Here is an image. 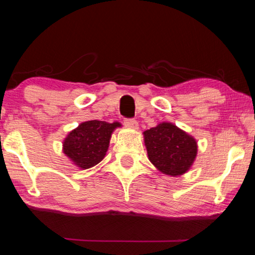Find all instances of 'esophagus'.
I'll return each mask as SVG.
<instances>
[{"instance_id":"obj_1","label":"esophagus","mask_w":255,"mask_h":255,"mask_svg":"<svg viewBox=\"0 0 255 255\" xmlns=\"http://www.w3.org/2000/svg\"><path fill=\"white\" fill-rule=\"evenodd\" d=\"M125 125H126L127 127L138 129V123L135 119H125Z\"/></svg>"}]
</instances>
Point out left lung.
Listing matches in <instances>:
<instances>
[{
  "label": "left lung",
  "instance_id": "8db88e82",
  "mask_svg": "<svg viewBox=\"0 0 255 255\" xmlns=\"http://www.w3.org/2000/svg\"><path fill=\"white\" fill-rule=\"evenodd\" d=\"M150 163L171 176H180L190 170L197 157V140L172 123H161L143 132Z\"/></svg>",
  "mask_w": 255,
  "mask_h": 255
}]
</instances>
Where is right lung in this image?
<instances>
[{"label": "right lung", "instance_id": "1", "mask_svg": "<svg viewBox=\"0 0 255 255\" xmlns=\"http://www.w3.org/2000/svg\"><path fill=\"white\" fill-rule=\"evenodd\" d=\"M122 124H109L100 120H89L80 124L65 137L63 152L81 170L90 169L105 158L110 138Z\"/></svg>", "mask_w": 255, "mask_h": 255}]
</instances>
